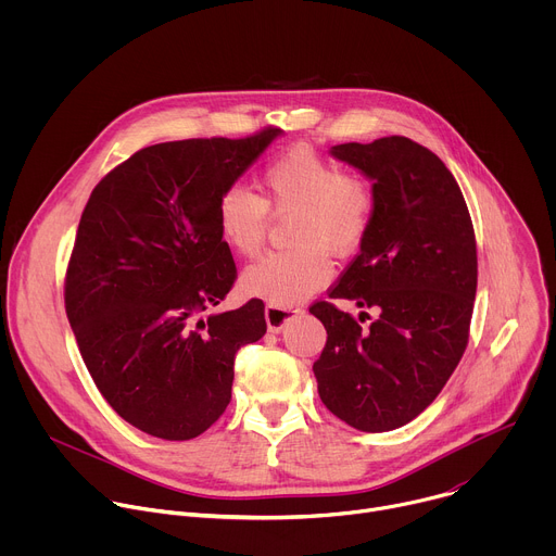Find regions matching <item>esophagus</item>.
<instances>
[{
	"label": "esophagus",
	"mask_w": 556,
	"mask_h": 556,
	"mask_svg": "<svg viewBox=\"0 0 556 556\" xmlns=\"http://www.w3.org/2000/svg\"><path fill=\"white\" fill-rule=\"evenodd\" d=\"M266 326L270 332H279L283 330L286 324H290L292 319L301 314L299 305H268L266 307Z\"/></svg>",
	"instance_id": "esophagus-1"
}]
</instances>
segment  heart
I'll list each match as a JSON object with an SVG mask.
<instances>
[{"mask_svg":"<svg viewBox=\"0 0 556 556\" xmlns=\"http://www.w3.org/2000/svg\"><path fill=\"white\" fill-rule=\"evenodd\" d=\"M264 195L247 187L224 189L215 206L222 242L240 257L266 244L273 215L292 213L286 251L270 253L242 275V290L273 305L321 290L332 277V255L352 257L365 244L376 217L371 185L309 144H292L264 167Z\"/></svg>","mask_w":556,"mask_h":556,"instance_id":"b5f03b06","label":"heart"}]
</instances>
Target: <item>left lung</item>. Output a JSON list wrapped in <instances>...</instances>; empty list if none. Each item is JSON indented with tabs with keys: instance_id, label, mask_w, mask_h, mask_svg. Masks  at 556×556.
Listing matches in <instances>:
<instances>
[{
	"instance_id": "1",
	"label": "left lung",
	"mask_w": 556,
	"mask_h": 556,
	"mask_svg": "<svg viewBox=\"0 0 556 556\" xmlns=\"http://www.w3.org/2000/svg\"><path fill=\"white\" fill-rule=\"evenodd\" d=\"M332 153L374 180L376 217L330 296L371 307L376 319L361 326L330 301L312 303L328 332L312 369L337 418L367 433L391 431L435 401L468 345L475 230L453 174L427 147L387 136Z\"/></svg>"
}]
</instances>
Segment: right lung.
<instances>
[{
    "label": "right lung",
    "instance_id": "1",
    "mask_svg": "<svg viewBox=\"0 0 556 556\" xmlns=\"http://www.w3.org/2000/svg\"><path fill=\"white\" fill-rule=\"evenodd\" d=\"M281 129L136 151L92 191L65 270V314L110 407L163 440L204 433L230 403L235 354L264 303L211 314L237 279L215 206Z\"/></svg>",
    "mask_w": 556,
    "mask_h": 556
}]
</instances>
